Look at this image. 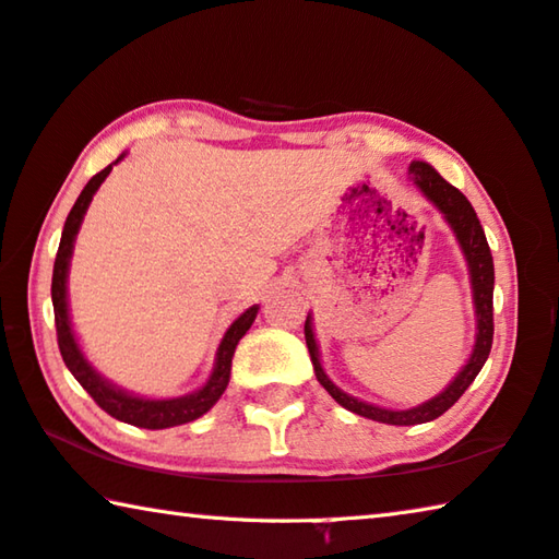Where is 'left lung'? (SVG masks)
I'll return each instance as SVG.
<instances>
[{"label": "left lung", "mask_w": 559, "mask_h": 559, "mask_svg": "<svg viewBox=\"0 0 559 559\" xmlns=\"http://www.w3.org/2000/svg\"><path fill=\"white\" fill-rule=\"evenodd\" d=\"M409 177L412 182L421 189V194L437 206V210L443 214V219L449 222V226L456 234V239L463 249V257L468 261V273H471V288H473V306H476V345H473V353L468 357V362L463 365V370L456 374L447 390L441 394L433 396V400L424 402L414 409H382V406L359 402L355 396L345 394L343 390L330 382V377L325 374L323 365H320V355H318V345H316V335H313V323H310V316L306 318V345L310 359H313V370L318 382L325 386L328 394L333 400L345 406V409L355 412L359 416H367V419L382 421V424H394V427H414V424H424L441 416L447 409H451L453 404L459 402V396L468 390V384L476 380V374L480 372V367L486 365V359L490 355V345H493V257H490L484 226H480L476 212H473L471 202L463 197L456 187L449 185L437 169L427 163H412L409 165Z\"/></svg>", "instance_id": "8db88e82"}]
</instances>
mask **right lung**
<instances>
[{
    "instance_id": "add662e5",
    "label": "right lung",
    "mask_w": 559,
    "mask_h": 559,
    "mask_svg": "<svg viewBox=\"0 0 559 559\" xmlns=\"http://www.w3.org/2000/svg\"><path fill=\"white\" fill-rule=\"evenodd\" d=\"M122 157L126 155H120L112 165H118ZM112 165L100 169L98 175H93L88 179V185L83 187V192L79 194V200H75L73 210L69 212V216H66L59 253H56V261H53V278H51L56 337H59V349H61L66 367H69L71 374L79 380L83 390L93 396V402H96L103 412L116 416L118 421L132 424V427H140V429L179 427V424L200 419V416L210 412L216 404V400L224 394L226 384H229V374H231L234 349H236V345H239V340L246 335V330L251 328L253 320H257L259 306H251L246 313H241L234 320L229 330H226L222 345H219V349H216L214 372L210 380H206L202 390L185 394V396H175V400H143V396L128 394L126 390H118L116 384L103 380V377L88 365V359L83 357L81 347L73 337L71 320H69V300H66V276H69L73 241H75V234H79V229H81L83 214H86L93 194H96V189L103 185V179L110 175Z\"/></svg>"
}]
</instances>
